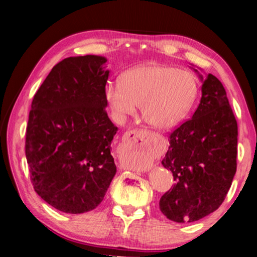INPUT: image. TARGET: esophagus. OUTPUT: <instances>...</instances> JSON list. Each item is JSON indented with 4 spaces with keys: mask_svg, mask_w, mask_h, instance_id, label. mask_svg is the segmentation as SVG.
I'll return each instance as SVG.
<instances>
[{
    "mask_svg": "<svg viewBox=\"0 0 257 257\" xmlns=\"http://www.w3.org/2000/svg\"><path fill=\"white\" fill-rule=\"evenodd\" d=\"M150 132L148 130H130L125 133L123 136V145L125 150L135 157L138 161H144V159L148 157V137L150 136ZM149 166L144 164L141 167H137V169H148Z\"/></svg>",
    "mask_w": 257,
    "mask_h": 257,
    "instance_id": "1",
    "label": "esophagus"
}]
</instances>
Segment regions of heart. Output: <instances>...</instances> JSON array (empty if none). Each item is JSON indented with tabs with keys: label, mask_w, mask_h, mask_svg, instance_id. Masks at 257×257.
<instances>
[{
	"label": "heart",
	"mask_w": 257,
	"mask_h": 257,
	"mask_svg": "<svg viewBox=\"0 0 257 257\" xmlns=\"http://www.w3.org/2000/svg\"><path fill=\"white\" fill-rule=\"evenodd\" d=\"M104 96L117 117L133 115L137 105L157 129L176 127L189 115L198 96V82L190 71L168 65H141L122 73L119 83H107Z\"/></svg>",
	"instance_id": "obj_1"
}]
</instances>
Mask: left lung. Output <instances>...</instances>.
<instances>
[{"label":"left lung","instance_id":"8db88e82","mask_svg":"<svg viewBox=\"0 0 257 257\" xmlns=\"http://www.w3.org/2000/svg\"><path fill=\"white\" fill-rule=\"evenodd\" d=\"M199 77L200 103L191 119L170 133L169 149L161 161L173 173L175 184L159 206L177 223L195 222L216 210L237 170L238 124L225 89L213 74Z\"/></svg>","mask_w":257,"mask_h":257}]
</instances>
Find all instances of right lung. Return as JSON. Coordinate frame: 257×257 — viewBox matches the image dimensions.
I'll return each instance as SVG.
<instances>
[{
	"label": "right lung",
	"instance_id": "obj_1",
	"mask_svg": "<svg viewBox=\"0 0 257 257\" xmlns=\"http://www.w3.org/2000/svg\"><path fill=\"white\" fill-rule=\"evenodd\" d=\"M101 56L68 57L52 67L34 95L25 153L35 192L60 211L95 209L116 173L106 113L109 71Z\"/></svg>",
	"mask_w": 257,
	"mask_h": 257
}]
</instances>
